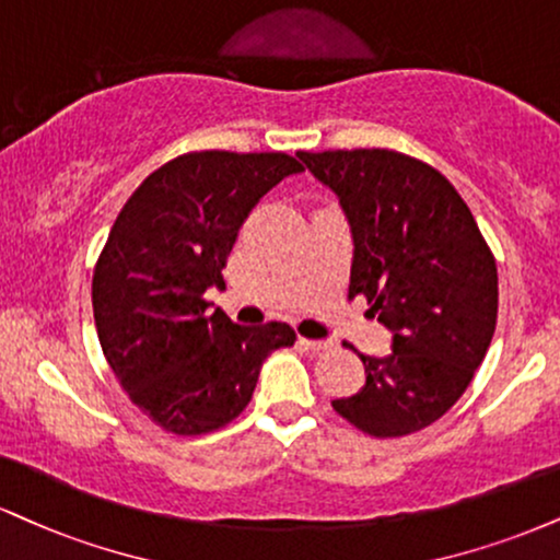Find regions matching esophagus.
Segmentation results:
<instances>
[{"label": "esophagus", "mask_w": 560, "mask_h": 560, "mask_svg": "<svg viewBox=\"0 0 560 560\" xmlns=\"http://www.w3.org/2000/svg\"><path fill=\"white\" fill-rule=\"evenodd\" d=\"M300 347L307 349V352L320 354V352H326V349H331L334 345L331 341H315V339H305V336H300Z\"/></svg>", "instance_id": "esophagus-1"}]
</instances>
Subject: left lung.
<instances>
[{
	"mask_svg": "<svg viewBox=\"0 0 560 560\" xmlns=\"http://www.w3.org/2000/svg\"><path fill=\"white\" fill-rule=\"evenodd\" d=\"M339 195L354 237L349 300L394 331L388 357L360 354L365 386L331 407L362 433L399 438L459 401L498 318L495 258L454 185L425 161L388 148L300 151Z\"/></svg>",
	"mask_w": 560,
	"mask_h": 560,
	"instance_id": "1",
	"label": "left lung"
}]
</instances>
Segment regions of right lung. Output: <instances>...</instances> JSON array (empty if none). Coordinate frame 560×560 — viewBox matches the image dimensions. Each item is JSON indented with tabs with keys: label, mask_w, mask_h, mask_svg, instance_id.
<instances>
[{
	"label": "right lung",
	"mask_w": 560,
	"mask_h": 560,
	"mask_svg": "<svg viewBox=\"0 0 560 560\" xmlns=\"http://www.w3.org/2000/svg\"><path fill=\"white\" fill-rule=\"evenodd\" d=\"M302 164L289 153L190 151L148 174L114 221L93 271V318L114 378L174 435L229 425L262 360L292 347L289 323L240 326L211 310L242 221Z\"/></svg>",
	"instance_id": "1"
}]
</instances>
